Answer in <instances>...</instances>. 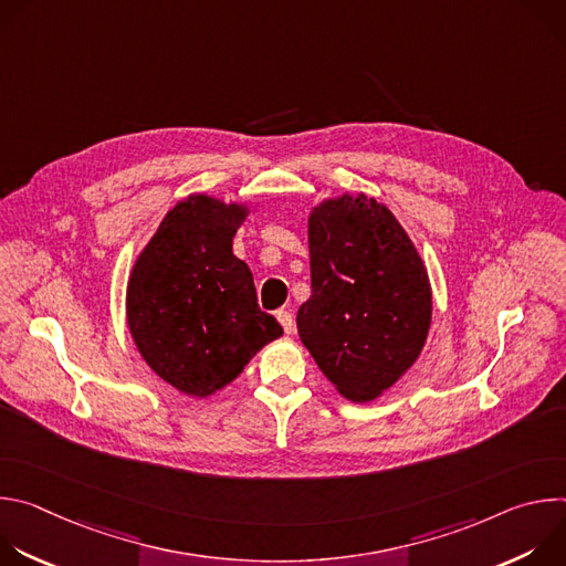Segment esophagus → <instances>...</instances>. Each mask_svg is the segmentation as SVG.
Wrapping results in <instances>:
<instances>
[{
	"instance_id": "1",
	"label": "esophagus",
	"mask_w": 566,
	"mask_h": 566,
	"mask_svg": "<svg viewBox=\"0 0 566 566\" xmlns=\"http://www.w3.org/2000/svg\"><path fill=\"white\" fill-rule=\"evenodd\" d=\"M277 319H280V325H282V329L286 332V334H293L295 332V319H293V313L291 311H277Z\"/></svg>"
}]
</instances>
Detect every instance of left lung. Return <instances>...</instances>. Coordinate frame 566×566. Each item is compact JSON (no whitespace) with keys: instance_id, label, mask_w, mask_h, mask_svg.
<instances>
[{"instance_id":"8db88e82","label":"left lung","mask_w":566,"mask_h":566,"mask_svg":"<svg viewBox=\"0 0 566 566\" xmlns=\"http://www.w3.org/2000/svg\"><path fill=\"white\" fill-rule=\"evenodd\" d=\"M311 297L297 311L304 347L343 396L371 400L419 358L432 317L426 266L396 217L365 195L308 217Z\"/></svg>"}]
</instances>
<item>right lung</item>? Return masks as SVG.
<instances>
[{
  "instance_id": "obj_1",
  "label": "right lung",
  "mask_w": 566,
  "mask_h": 566,
  "mask_svg": "<svg viewBox=\"0 0 566 566\" xmlns=\"http://www.w3.org/2000/svg\"><path fill=\"white\" fill-rule=\"evenodd\" d=\"M247 210L192 195L160 221L134 264L127 322L147 365L188 396H210L284 332L232 255Z\"/></svg>"
}]
</instances>
